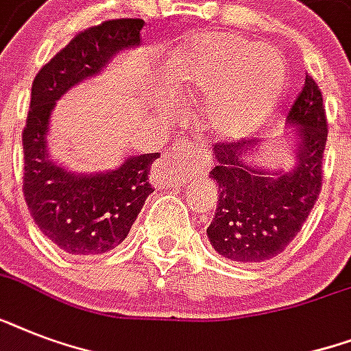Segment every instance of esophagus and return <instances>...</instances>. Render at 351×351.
Here are the masks:
<instances>
[{
  "label": "esophagus",
  "instance_id": "obj_1",
  "mask_svg": "<svg viewBox=\"0 0 351 351\" xmlns=\"http://www.w3.org/2000/svg\"><path fill=\"white\" fill-rule=\"evenodd\" d=\"M211 158L202 151L195 149H180L175 156L167 160H162L158 164H154L153 180L156 186L165 187L175 184L178 176L191 175V176H208Z\"/></svg>",
  "mask_w": 351,
  "mask_h": 351
}]
</instances>
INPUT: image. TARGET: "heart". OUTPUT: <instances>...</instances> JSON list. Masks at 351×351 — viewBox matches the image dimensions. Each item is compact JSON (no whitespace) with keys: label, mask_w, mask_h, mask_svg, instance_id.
<instances>
[{"label":"heart","mask_w":351,"mask_h":351,"mask_svg":"<svg viewBox=\"0 0 351 351\" xmlns=\"http://www.w3.org/2000/svg\"><path fill=\"white\" fill-rule=\"evenodd\" d=\"M165 76L187 101H206V131L219 138H242L271 112L286 67L275 49L256 47L244 36L198 32L173 51Z\"/></svg>","instance_id":"b5f03b06"}]
</instances>
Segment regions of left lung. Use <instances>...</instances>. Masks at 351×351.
<instances>
[{"label":"left lung","instance_id":"1","mask_svg":"<svg viewBox=\"0 0 351 351\" xmlns=\"http://www.w3.org/2000/svg\"><path fill=\"white\" fill-rule=\"evenodd\" d=\"M286 127L284 138L291 153L288 167L256 164L262 147L271 142L264 138L213 147L211 180L219 187V202L206 233L215 251L228 261L256 264L277 256L302 230L317 202L328 125L321 90L310 76Z\"/></svg>","mask_w":351,"mask_h":351}]
</instances>
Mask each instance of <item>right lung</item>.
Returning <instances> with one entry per match:
<instances>
[{"label": "right lung", "instance_id": "obj_1", "mask_svg": "<svg viewBox=\"0 0 351 351\" xmlns=\"http://www.w3.org/2000/svg\"><path fill=\"white\" fill-rule=\"evenodd\" d=\"M143 19H112L84 30L36 74L23 131V195L47 239L71 255H101L121 244L153 193L149 171L158 153L129 156L118 167L78 173L49 151L51 114L74 85L98 76L140 45Z\"/></svg>", "mask_w": 351, "mask_h": 351}]
</instances>
